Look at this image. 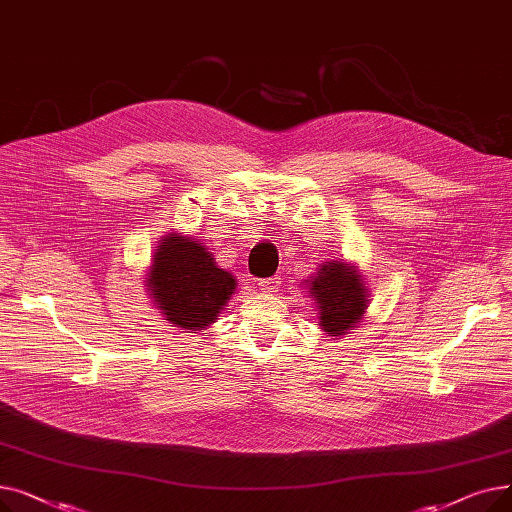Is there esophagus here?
Here are the masks:
<instances>
[{"mask_svg":"<svg viewBox=\"0 0 512 512\" xmlns=\"http://www.w3.org/2000/svg\"><path fill=\"white\" fill-rule=\"evenodd\" d=\"M280 284H282V280H280L278 276H274V278H265V280H259V288H261V292H278Z\"/></svg>","mask_w":512,"mask_h":512,"instance_id":"1","label":"esophagus"}]
</instances>
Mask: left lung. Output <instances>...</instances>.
Here are the masks:
<instances>
[{"instance_id":"left-lung-1","label":"left lung","mask_w":512,"mask_h":512,"mask_svg":"<svg viewBox=\"0 0 512 512\" xmlns=\"http://www.w3.org/2000/svg\"><path fill=\"white\" fill-rule=\"evenodd\" d=\"M305 292L317 307V326L330 336H344L355 330L369 307L371 292L359 267L351 261H324L305 280Z\"/></svg>"}]
</instances>
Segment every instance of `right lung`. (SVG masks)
<instances>
[{"mask_svg": "<svg viewBox=\"0 0 512 512\" xmlns=\"http://www.w3.org/2000/svg\"><path fill=\"white\" fill-rule=\"evenodd\" d=\"M145 276L149 299L159 313L191 334L218 321L238 286L201 240L182 232L161 236Z\"/></svg>", "mask_w": 512, "mask_h": 512, "instance_id": "obj_1", "label": "right lung"}]
</instances>
